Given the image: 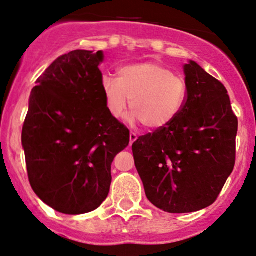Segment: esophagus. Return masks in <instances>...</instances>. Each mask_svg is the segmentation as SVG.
<instances>
[{"mask_svg": "<svg viewBox=\"0 0 256 256\" xmlns=\"http://www.w3.org/2000/svg\"><path fill=\"white\" fill-rule=\"evenodd\" d=\"M137 138H138V137H137V134H136L134 132H131V134H130V145L134 144V142L137 140Z\"/></svg>", "mask_w": 256, "mask_h": 256, "instance_id": "esophagus-1", "label": "esophagus"}]
</instances>
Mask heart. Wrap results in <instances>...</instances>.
<instances>
[{"mask_svg": "<svg viewBox=\"0 0 256 256\" xmlns=\"http://www.w3.org/2000/svg\"><path fill=\"white\" fill-rule=\"evenodd\" d=\"M102 87L112 117L122 118L131 100L132 119L151 130L169 125L182 111L186 96L183 78L154 62L122 67L119 79L105 76Z\"/></svg>", "mask_w": 256, "mask_h": 256, "instance_id": "obj_1", "label": "heart"}]
</instances>
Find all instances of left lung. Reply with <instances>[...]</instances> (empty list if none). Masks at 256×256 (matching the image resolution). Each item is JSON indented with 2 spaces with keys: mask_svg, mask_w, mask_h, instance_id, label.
<instances>
[{
  "mask_svg": "<svg viewBox=\"0 0 256 256\" xmlns=\"http://www.w3.org/2000/svg\"><path fill=\"white\" fill-rule=\"evenodd\" d=\"M186 96L169 125L132 144L145 195L166 212L204 209L232 172L238 117L221 82L195 61L184 66Z\"/></svg>",
  "mask_w": 256,
  "mask_h": 256,
  "instance_id": "obj_1",
  "label": "left lung"
}]
</instances>
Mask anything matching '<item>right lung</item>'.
I'll use <instances>...</instances> for the list:
<instances>
[{"instance_id":"add662e5","label":"right lung","mask_w":256,"mask_h":256,"mask_svg":"<svg viewBox=\"0 0 256 256\" xmlns=\"http://www.w3.org/2000/svg\"><path fill=\"white\" fill-rule=\"evenodd\" d=\"M102 50L70 52L36 80L22 128L29 183L47 206L67 215L93 212L106 200L111 164L130 131L110 114Z\"/></svg>"}]
</instances>
